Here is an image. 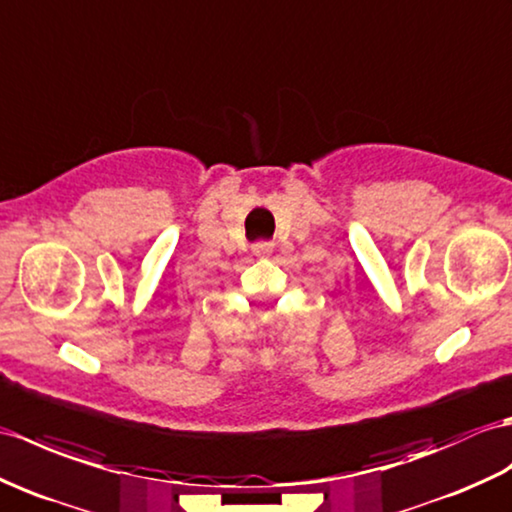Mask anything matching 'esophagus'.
<instances>
[{"label":"esophagus","instance_id":"esophagus-1","mask_svg":"<svg viewBox=\"0 0 512 512\" xmlns=\"http://www.w3.org/2000/svg\"><path fill=\"white\" fill-rule=\"evenodd\" d=\"M272 251H275V244H272V242H257V244L253 246V253H255L259 259L270 257Z\"/></svg>","mask_w":512,"mask_h":512}]
</instances>
